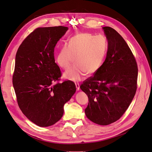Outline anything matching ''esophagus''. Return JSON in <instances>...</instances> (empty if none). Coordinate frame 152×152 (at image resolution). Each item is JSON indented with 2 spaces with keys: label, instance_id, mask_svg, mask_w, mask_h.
Instances as JSON below:
<instances>
[{
  "label": "esophagus",
  "instance_id": "obj_1",
  "mask_svg": "<svg viewBox=\"0 0 152 152\" xmlns=\"http://www.w3.org/2000/svg\"><path fill=\"white\" fill-rule=\"evenodd\" d=\"M75 86H76V88L77 90H80V85L78 83H75Z\"/></svg>",
  "mask_w": 152,
  "mask_h": 152
}]
</instances>
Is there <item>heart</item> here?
I'll use <instances>...</instances> for the list:
<instances>
[{
	"label": "heart",
	"instance_id": "1",
	"mask_svg": "<svg viewBox=\"0 0 152 152\" xmlns=\"http://www.w3.org/2000/svg\"><path fill=\"white\" fill-rule=\"evenodd\" d=\"M107 51V42L102 37L90 33H80L71 37L57 55L59 66L68 69L75 57V65L66 70L64 77L70 80H81L86 75L94 74L104 63Z\"/></svg>",
	"mask_w": 152,
	"mask_h": 152
}]
</instances>
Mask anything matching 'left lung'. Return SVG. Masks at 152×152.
<instances>
[{"mask_svg": "<svg viewBox=\"0 0 152 152\" xmlns=\"http://www.w3.org/2000/svg\"><path fill=\"white\" fill-rule=\"evenodd\" d=\"M108 40L106 59L100 69L81 84L88 98L87 118L107 125L120 118L129 108L137 88L138 66L125 40L115 29L103 27Z\"/></svg>", "mask_w": 152, "mask_h": 152, "instance_id": "obj_1", "label": "left lung"}]
</instances>
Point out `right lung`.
I'll use <instances>...</instances> for the list:
<instances>
[{
	"label": "right lung",
	"mask_w": 152,
	"mask_h": 152,
	"mask_svg": "<svg viewBox=\"0 0 152 152\" xmlns=\"http://www.w3.org/2000/svg\"><path fill=\"white\" fill-rule=\"evenodd\" d=\"M69 29L64 26L39 27L18 48L12 83L18 105L39 126L55 124L64 114V105L76 91L70 80L59 83L62 72L55 62L54 48Z\"/></svg>",
	"instance_id": "obj_1"
}]
</instances>
